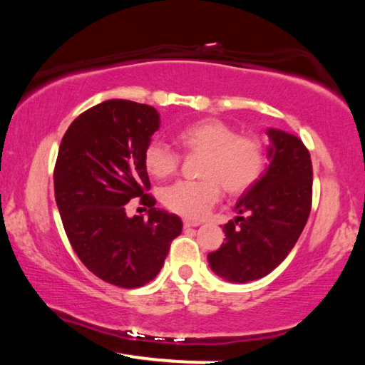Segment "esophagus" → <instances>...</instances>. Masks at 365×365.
I'll return each instance as SVG.
<instances>
[{
  "label": "esophagus",
  "instance_id": "34e87169",
  "mask_svg": "<svg viewBox=\"0 0 365 365\" xmlns=\"http://www.w3.org/2000/svg\"><path fill=\"white\" fill-rule=\"evenodd\" d=\"M183 225H185V227H197V225H200V222L185 219V220H183Z\"/></svg>",
  "mask_w": 365,
  "mask_h": 365
}]
</instances>
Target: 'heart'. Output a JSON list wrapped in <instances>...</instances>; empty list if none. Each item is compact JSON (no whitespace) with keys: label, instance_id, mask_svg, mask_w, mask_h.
<instances>
[{"label":"heart","instance_id":"b5f03b06","mask_svg":"<svg viewBox=\"0 0 365 365\" xmlns=\"http://www.w3.org/2000/svg\"><path fill=\"white\" fill-rule=\"evenodd\" d=\"M177 143L190 154H202L197 182H177L160 193L164 206L188 219H201L219 201L220 187L237 196L248 191L262 175L265 148L252 133L237 130L220 119L206 117L183 125L175 135ZM143 165L154 178L174 175L180 156L160 141L145 146Z\"/></svg>","mask_w":365,"mask_h":365}]
</instances>
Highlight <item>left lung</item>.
Segmentation results:
<instances>
[{
	"label": "left lung",
	"instance_id": "obj_1",
	"mask_svg": "<svg viewBox=\"0 0 365 365\" xmlns=\"http://www.w3.org/2000/svg\"><path fill=\"white\" fill-rule=\"evenodd\" d=\"M270 164L237 201L235 220L224 225L225 243L209 252L211 269L232 283L262 279L298 242L312 206V163L302 141L269 128Z\"/></svg>",
	"mask_w": 365,
	"mask_h": 365
}]
</instances>
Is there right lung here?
<instances>
[{"instance_id": "1", "label": "right lung", "mask_w": 365, "mask_h": 365, "mask_svg": "<svg viewBox=\"0 0 365 365\" xmlns=\"http://www.w3.org/2000/svg\"><path fill=\"white\" fill-rule=\"evenodd\" d=\"M159 128L153 106L109 100L80 114L61 141L54 196L67 238L85 267L120 288H138L163 269L182 220L154 207L143 165L145 146ZM148 207L128 218L126 202Z\"/></svg>"}]
</instances>
